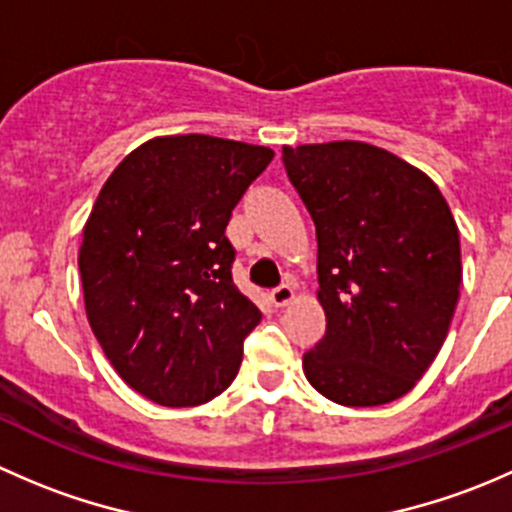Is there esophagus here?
Returning a JSON list of instances; mask_svg holds the SVG:
<instances>
[{
	"instance_id": "34e87169",
	"label": "esophagus",
	"mask_w": 512,
	"mask_h": 512,
	"mask_svg": "<svg viewBox=\"0 0 512 512\" xmlns=\"http://www.w3.org/2000/svg\"><path fill=\"white\" fill-rule=\"evenodd\" d=\"M270 299H272V304H275V307H287V304L294 299V287L292 285L275 287L270 292Z\"/></svg>"
}]
</instances>
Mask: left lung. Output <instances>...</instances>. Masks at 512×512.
<instances>
[{
  "mask_svg": "<svg viewBox=\"0 0 512 512\" xmlns=\"http://www.w3.org/2000/svg\"><path fill=\"white\" fill-rule=\"evenodd\" d=\"M317 227L327 332L302 359L342 406L401 399L441 352L461 289V240L426 173L361 141L282 148Z\"/></svg>",
  "mask_w": 512,
  "mask_h": 512,
  "instance_id": "obj_1",
  "label": "left lung"
}]
</instances>
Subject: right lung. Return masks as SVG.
I'll list each match as a JSON object with an SVG mask.
<instances>
[{
    "mask_svg": "<svg viewBox=\"0 0 512 512\" xmlns=\"http://www.w3.org/2000/svg\"><path fill=\"white\" fill-rule=\"evenodd\" d=\"M275 153L188 133L151 138L108 175L79 250L86 317L123 381L198 406L237 376L262 314L232 282V208Z\"/></svg>",
    "mask_w": 512,
    "mask_h": 512,
    "instance_id": "add662e5",
    "label": "right lung"
}]
</instances>
